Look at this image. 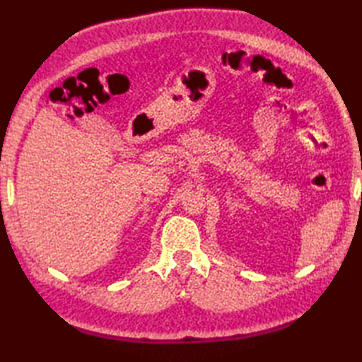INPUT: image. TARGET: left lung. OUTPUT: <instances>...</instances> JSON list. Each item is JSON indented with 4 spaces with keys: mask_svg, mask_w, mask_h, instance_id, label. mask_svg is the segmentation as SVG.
<instances>
[{
    "mask_svg": "<svg viewBox=\"0 0 362 362\" xmlns=\"http://www.w3.org/2000/svg\"><path fill=\"white\" fill-rule=\"evenodd\" d=\"M361 201H362V197H361Z\"/></svg>",
    "mask_w": 362,
    "mask_h": 362,
    "instance_id": "8db88e82",
    "label": "left lung"
}]
</instances>
